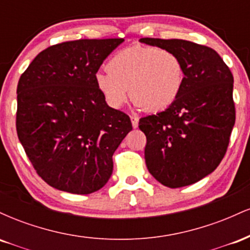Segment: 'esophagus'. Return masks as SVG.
I'll return each mask as SVG.
<instances>
[{
    "label": "esophagus",
    "mask_w": 250,
    "mask_h": 250,
    "mask_svg": "<svg viewBox=\"0 0 250 250\" xmlns=\"http://www.w3.org/2000/svg\"><path fill=\"white\" fill-rule=\"evenodd\" d=\"M130 120H131V125H133L134 128H137V125H139V117L137 116H130Z\"/></svg>",
    "instance_id": "34e87169"
}]
</instances>
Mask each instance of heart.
Instances as JSON below:
<instances>
[{"label": "heart", "mask_w": 250, "mask_h": 250, "mask_svg": "<svg viewBox=\"0 0 250 250\" xmlns=\"http://www.w3.org/2000/svg\"><path fill=\"white\" fill-rule=\"evenodd\" d=\"M185 69L180 56L166 48H125L108 61V70L96 71L95 83L111 108L122 107L128 96L148 111L168 108L180 95Z\"/></svg>", "instance_id": "b5f03b06"}]
</instances>
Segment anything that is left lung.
<instances>
[{
	"label": "left lung",
	"instance_id": "obj_1",
	"mask_svg": "<svg viewBox=\"0 0 250 250\" xmlns=\"http://www.w3.org/2000/svg\"><path fill=\"white\" fill-rule=\"evenodd\" d=\"M140 41L174 51L185 69L180 95L169 108L140 119L147 137L146 165L166 187L193 185L213 173L228 149L235 125L233 74L207 45L177 39Z\"/></svg>",
	"mask_w": 250,
	"mask_h": 250
}]
</instances>
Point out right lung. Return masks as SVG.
<instances>
[{
	"instance_id": "right-lung-1",
	"label": "right lung",
	"mask_w": 250,
	"mask_h": 250,
	"mask_svg": "<svg viewBox=\"0 0 250 250\" xmlns=\"http://www.w3.org/2000/svg\"><path fill=\"white\" fill-rule=\"evenodd\" d=\"M123 39L76 40L42 50L17 84L16 131L37 175L51 187L87 195L113 173V155L133 129L110 108L95 74Z\"/></svg>"
}]
</instances>
